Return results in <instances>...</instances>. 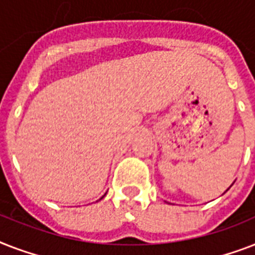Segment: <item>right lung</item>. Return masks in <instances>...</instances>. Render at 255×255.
<instances>
[{"label":"right lung","instance_id":"add662e5","mask_svg":"<svg viewBox=\"0 0 255 255\" xmlns=\"http://www.w3.org/2000/svg\"><path fill=\"white\" fill-rule=\"evenodd\" d=\"M102 198H103V197H102Z\"/></svg>","mask_w":255,"mask_h":255}]
</instances>
